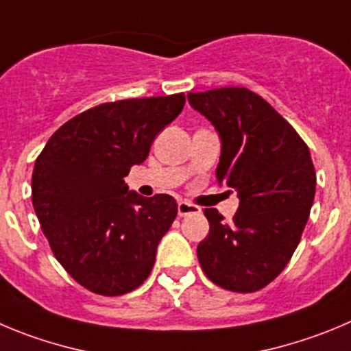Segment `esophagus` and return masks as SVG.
<instances>
[{"instance_id": "obj_1", "label": "esophagus", "mask_w": 351, "mask_h": 351, "mask_svg": "<svg viewBox=\"0 0 351 351\" xmlns=\"http://www.w3.org/2000/svg\"><path fill=\"white\" fill-rule=\"evenodd\" d=\"M198 212H200V207H197V205H191L188 204V202H179L178 204V214L181 215V217L189 214H198Z\"/></svg>"}]
</instances>
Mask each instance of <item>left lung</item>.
<instances>
[{
    "mask_svg": "<svg viewBox=\"0 0 351 351\" xmlns=\"http://www.w3.org/2000/svg\"><path fill=\"white\" fill-rule=\"evenodd\" d=\"M193 109L219 132L215 178L239 193L231 223L204 208L210 230L197 256L208 280L233 292H256L291 261L313 205V162L306 143L261 95L245 86L188 94Z\"/></svg>",
    "mask_w": 351,
    "mask_h": 351,
    "instance_id": "1",
    "label": "left lung"
}]
</instances>
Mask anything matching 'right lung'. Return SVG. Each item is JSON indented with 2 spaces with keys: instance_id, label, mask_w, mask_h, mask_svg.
<instances>
[{
  "instance_id": "right-lung-1",
  "label": "right lung",
  "mask_w": 351,
  "mask_h": 351,
  "mask_svg": "<svg viewBox=\"0 0 351 351\" xmlns=\"http://www.w3.org/2000/svg\"><path fill=\"white\" fill-rule=\"evenodd\" d=\"M184 102L173 94L94 106L66 121L36 158L31 188L41 230L62 268L95 294H127L153 269L178 202L141 197L123 178Z\"/></svg>"
}]
</instances>
